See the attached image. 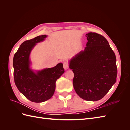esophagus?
<instances>
[{"label":"esophagus","mask_w":130,"mask_h":130,"mask_svg":"<svg viewBox=\"0 0 130 130\" xmlns=\"http://www.w3.org/2000/svg\"><path fill=\"white\" fill-rule=\"evenodd\" d=\"M63 67L66 70L69 68V64L67 62H64L63 63Z\"/></svg>","instance_id":"esophagus-1"}]
</instances>
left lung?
<instances>
[{
    "label": "left lung",
    "mask_w": 130,
    "mask_h": 130,
    "mask_svg": "<svg viewBox=\"0 0 130 130\" xmlns=\"http://www.w3.org/2000/svg\"><path fill=\"white\" fill-rule=\"evenodd\" d=\"M85 49L69 61L74 74L73 86L77 95L87 101L102 99L116 82V57L107 40L102 35L86 34Z\"/></svg>",
    "instance_id": "obj_1"
}]
</instances>
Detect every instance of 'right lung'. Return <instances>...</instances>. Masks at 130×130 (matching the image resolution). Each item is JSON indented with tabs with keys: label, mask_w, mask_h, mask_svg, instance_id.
Here are the masks:
<instances>
[{
	"label": "right lung",
	"mask_w": 130,
	"mask_h": 130,
	"mask_svg": "<svg viewBox=\"0 0 130 130\" xmlns=\"http://www.w3.org/2000/svg\"><path fill=\"white\" fill-rule=\"evenodd\" d=\"M47 37L41 35L25 41L15 53L13 60V75L15 84L19 91L29 100L42 103L49 99L54 93L56 81L64 73L62 63L54 67L34 72L30 68V55L37 43Z\"/></svg>",
	"instance_id": "add662e5"
}]
</instances>
